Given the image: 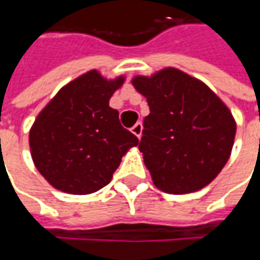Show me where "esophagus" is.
I'll use <instances>...</instances> for the list:
<instances>
[{"label":"esophagus","instance_id":"esophagus-1","mask_svg":"<svg viewBox=\"0 0 260 260\" xmlns=\"http://www.w3.org/2000/svg\"><path fill=\"white\" fill-rule=\"evenodd\" d=\"M142 130H143V125H142V123H136L133 127H132V133L135 136H137V137H140L142 136Z\"/></svg>","mask_w":260,"mask_h":260}]
</instances>
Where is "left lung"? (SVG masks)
Here are the masks:
<instances>
[{"instance_id":"left-lung-1","label":"left lung","mask_w":260,"mask_h":260,"mask_svg":"<svg viewBox=\"0 0 260 260\" xmlns=\"http://www.w3.org/2000/svg\"><path fill=\"white\" fill-rule=\"evenodd\" d=\"M133 85L150 110L139 149L153 184L168 194H188L210 184L235 142L229 108L205 84L175 68L136 76Z\"/></svg>"}]
</instances>
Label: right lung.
<instances>
[{
    "label": "right lung",
    "mask_w": 260,
    "mask_h": 260,
    "mask_svg": "<svg viewBox=\"0 0 260 260\" xmlns=\"http://www.w3.org/2000/svg\"><path fill=\"white\" fill-rule=\"evenodd\" d=\"M124 78L107 81L96 71L63 86L30 130L36 168L55 188L85 195L108 184L121 157L139 139L108 105Z\"/></svg>",
    "instance_id": "add662e5"
}]
</instances>
